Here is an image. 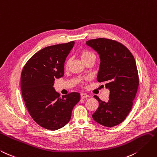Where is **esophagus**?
Masks as SVG:
<instances>
[{
    "label": "esophagus",
    "mask_w": 157,
    "mask_h": 157,
    "mask_svg": "<svg viewBox=\"0 0 157 157\" xmlns=\"http://www.w3.org/2000/svg\"><path fill=\"white\" fill-rule=\"evenodd\" d=\"M80 97H81L82 99H84L86 98H88L89 96L87 94H86V93H81V94H80Z\"/></svg>",
    "instance_id": "obj_1"
}]
</instances>
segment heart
Returning a JSON list of instances; mask_svg holds the SVG:
<instances>
[{
  "instance_id": "heart-1",
  "label": "heart",
  "mask_w": 157,
  "mask_h": 157,
  "mask_svg": "<svg viewBox=\"0 0 157 157\" xmlns=\"http://www.w3.org/2000/svg\"><path fill=\"white\" fill-rule=\"evenodd\" d=\"M95 57L94 54L92 53L91 52H90V51H88V50H83L81 52V53H80V57H81L82 60L84 61L86 60V59H89V58H91V57ZM69 61L70 60L69 59H68L66 61V63H65V66H68L69 63Z\"/></svg>"
}]
</instances>
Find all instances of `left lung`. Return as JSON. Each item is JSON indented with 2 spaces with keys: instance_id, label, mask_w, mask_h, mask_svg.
Here are the masks:
<instances>
[{
  "instance_id": "obj_1",
  "label": "left lung",
  "mask_w": 157,
  "mask_h": 157,
  "mask_svg": "<svg viewBox=\"0 0 157 157\" xmlns=\"http://www.w3.org/2000/svg\"><path fill=\"white\" fill-rule=\"evenodd\" d=\"M86 44L98 53L97 80L109 90L108 102L94 96L99 107L92 118L101 125L112 128L124 121L132 108L139 83L136 63L130 51L115 40L98 38Z\"/></svg>"
}]
</instances>
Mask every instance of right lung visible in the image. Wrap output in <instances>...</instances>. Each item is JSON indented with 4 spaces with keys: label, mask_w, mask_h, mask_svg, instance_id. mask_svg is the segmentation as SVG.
Returning <instances> with one entry per match:
<instances>
[{
    "label": "right lung",
    "mask_w": 157,
    "mask_h": 157,
    "mask_svg": "<svg viewBox=\"0 0 157 157\" xmlns=\"http://www.w3.org/2000/svg\"><path fill=\"white\" fill-rule=\"evenodd\" d=\"M75 41L46 47L37 52L24 65L21 74V91L29 115L38 125L55 131L64 127L80 99L78 92L60 97L53 87L55 79L64 75L65 59Z\"/></svg>",
    "instance_id": "obj_1"
}]
</instances>
